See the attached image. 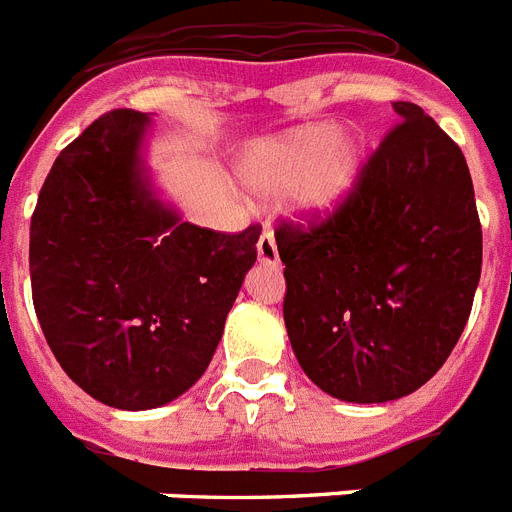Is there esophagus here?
Here are the masks:
<instances>
[{
  "mask_svg": "<svg viewBox=\"0 0 512 512\" xmlns=\"http://www.w3.org/2000/svg\"><path fill=\"white\" fill-rule=\"evenodd\" d=\"M256 251H259V261L266 266H279V251H277V240H274L272 230H264L256 243Z\"/></svg>",
  "mask_w": 512,
  "mask_h": 512,
  "instance_id": "1",
  "label": "esophagus"
}]
</instances>
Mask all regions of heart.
Here are the masks:
<instances>
[{
	"label": "heart",
	"mask_w": 512,
	"mask_h": 512,
	"mask_svg": "<svg viewBox=\"0 0 512 512\" xmlns=\"http://www.w3.org/2000/svg\"><path fill=\"white\" fill-rule=\"evenodd\" d=\"M362 144L334 126L313 124L264 144L248 163L246 178L259 194H287L308 214H329L355 189Z\"/></svg>",
	"instance_id": "b5f03b06"
}]
</instances>
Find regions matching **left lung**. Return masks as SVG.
I'll list each match as a JSON object with an SVG mask.
<instances>
[{
  "label": "left lung",
  "mask_w": 512,
  "mask_h": 512,
  "mask_svg": "<svg viewBox=\"0 0 512 512\" xmlns=\"http://www.w3.org/2000/svg\"><path fill=\"white\" fill-rule=\"evenodd\" d=\"M399 124L334 212L279 220L285 326L321 391L381 404L425 386L456 347L482 274L466 157L425 111Z\"/></svg>",
  "instance_id": "8db88e82"
}]
</instances>
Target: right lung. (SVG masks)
Here are the masks:
<instances>
[{"instance_id":"right-lung-1","label":"right lung","mask_w":512,"mask_h":512,"mask_svg":"<svg viewBox=\"0 0 512 512\" xmlns=\"http://www.w3.org/2000/svg\"><path fill=\"white\" fill-rule=\"evenodd\" d=\"M147 116L116 108L67 144L30 220V287L48 347L82 391L155 409L189 391L222 339L261 225L217 233L157 202Z\"/></svg>"}]
</instances>
